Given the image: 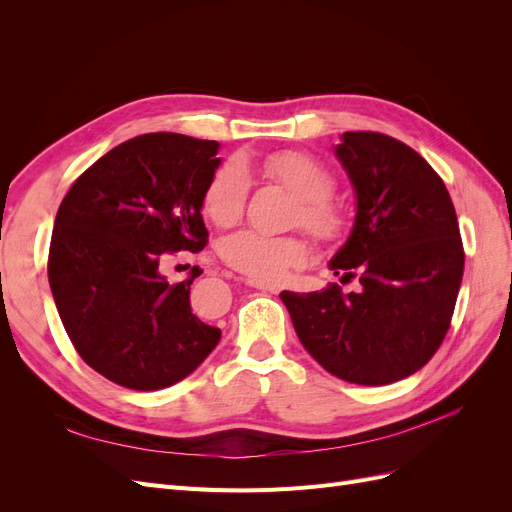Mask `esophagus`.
<instances>
[{"instance_id":"esophagus-1","label":"esophagus","mask_w":512,"mask_h":512,"mask_svg":"<svg viewBox=\"0 0 512 512\" xmlns=\"http://www.w3.org/2000/svg\"><path fill=\"white\" fill-rule=\"evenodd\" d=\"M247 284H250L252 288H258L262 292H271V294H277L280 292V288L277 286H271V284H262V282H256V280H247Z\"/></svg>"}]
</instances>
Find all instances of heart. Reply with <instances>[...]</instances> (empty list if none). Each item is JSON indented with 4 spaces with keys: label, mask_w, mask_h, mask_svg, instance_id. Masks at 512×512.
<instances>
[{
    "label": "heart",
    "mask_w": 512,
    "mask_h": 512,
    "mask_svg": "<svg viewBox=\"0 0 512 512\" xmlns=\"http://www.w3.org/2000/svg\"><path fill=\"white\" fill-rule=\"evenodd\" d=\"M262 173L277 181L299 198V211L294 218L320 241H337L346 230V218L331 194L335 179L316 158L303 151H280L260 164ZM247 173L239 162L224 164L209 179L203 196V207L209 218L228 226L235 224L245 207ZM220 254L232 269L245 273L256 282L275 284L307 258V247L297 237H265L252 230L228 235L220 243Z\"/></svg>",
    "instance_id": "1"
}]
</instances>
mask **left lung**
I'll use <instances>...</instances> for the list:
<instances>
[{
    "label": "left lung",
    "mask_w": 512,
    "mask_h": 512,
    "mask_svg": "<svg viewBox=\"0 0 512 512\" xmlns=\"http://www.w3.org/2000/svg\"><path fill=\"white\" fill-rule=\"evenodd\" d=\"M356 196L354 224L329 267L361 288L284 290L303 348L352 384L382 386L421 369L451 327L463 277L457 213L444 181L414 149L378 132L335 145Z\"/></svg>",
    "instance_id": "obj_1"
}]
</instances>
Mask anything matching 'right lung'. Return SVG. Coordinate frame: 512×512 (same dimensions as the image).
<instances>
[{
  "label": "right lung",
  "mask_w": 512,
  "mask_h": 512,
  "mask_svg": "<svg viewBox=\"0 0 512 512\" xmlns=\"http://www.w3.org/2000/svg\"><path fill=\"white\" fill-rule=\"evenodd\" d=\"M218 141L151 132L91 164L61 200L49 284L81 359L111 382L158 391L190 376L222 331L192 314L188 280L168 284L164 252H200L203 196Z\"/></svg>",
  "instance_id": "right-lung-1"
}]
</instances>
